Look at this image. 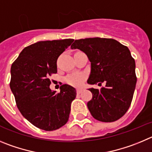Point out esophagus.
<instances>
[{
	"instance_id": "esophagus-1",
	"label": "esophagus",
	"mask_w": 152,
	"mask_h": 152,
	"mask_svg": "<svg viewBox=\"0 0 152 152\" xmlns=\"http://www.w3.org/2000/svg\"><path fill=\"white\" fill-rule=\"evenodd\" d=\"M82 91H83V89H80V88H78V89L76 90L77 94H80V93H82Z\"/></svg>"
}]
</instances>
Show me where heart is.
I'll list each match as a JSON object with an SVG mask.
<instances>
[{"instance_id":"heart-1","label":"heart","mask_w":152,"mask_h":152,"mask_svg":"<svg viewBox=\"0 0 152 152\" xmlns=\"http://www.w3.org/2000/svg\"><path fill=\"white\" fill-rule=\"evenodd\" d=\"M86 80V75L83 73H75L66 77V82L70 86L75 87H80Z\"/></svg>"}]
</instances>
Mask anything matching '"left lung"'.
<instances>
[{"instance_id":"obj_1","label":"left lung","mask_w":152,"mask_h":152,"mask_svg":"<svg viewBox=\"0 0 152 152\" xmlns=\"http://www.w3.org/2000/svg\"><path fill=\"white\" fill-rule=\"evenodd\" d=\"M72 49H79L91 62L87 83L104 86L89 88L92 98L87 103L91 116L102 122H113L126 113L136 88V63L129 48L117 40L88 38L75 40Z\"/></svg>"}]
</instances>
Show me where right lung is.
<instances>
[{"mask_svg": "<svg viewBox=\"0 0 152 152\" xmlns=\"http://www.w3.org/2000/svg\"><path fill=\"white\" fill-rule=\"evenodd\" d=\"M73 39L42 41L26 47L13 63L10 87L22 115L45 131L66 124L71 103L76 96L73 87L64 84L56 93L50 88V76L57 73V58Z\"/></svg>", "mask_w": 152, "mask_h": 152, "instance_id": "add662e5", "label": "right lung"}]
</instances>
